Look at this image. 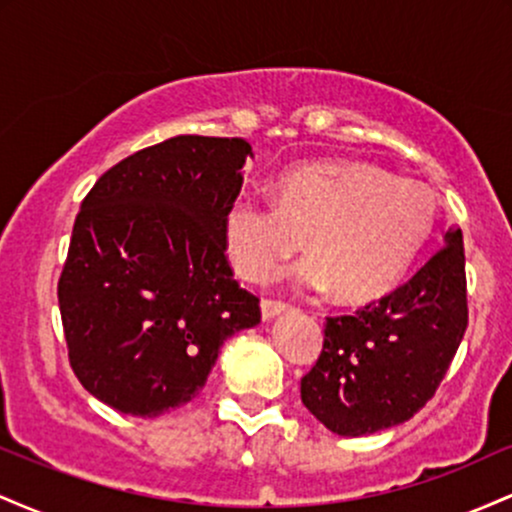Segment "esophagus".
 I'll list each match as a JSON object with an SVG mask.
<instances>
[{
	"mask_svg": "<svg viewBox=\"0 0 512 512\" xmlns=\"http://www.w3.org/2000/svg\"><path fill=\"white\" fill-rule=\"evenodd\" d=\"M284 310H286V303L269 301V298H264V301H262V320H272V317L281 315Z\"/></svg>",
	"mask_w": 512,
	"mask_h": 512,
	"instance_id": "obj_1",
	"label": "esophagus"
}]
</instances>
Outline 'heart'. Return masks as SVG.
I'll return each instance as SVG.
<instances>
[{"label": "heart", "mask_w": 512, "mask_h": 512, "mask_svg": "<svg viewBox=\"0 0 512 512\" xmlns=\"http://www.w3.org/2000/svg\"><path fill=\"white\" fill-rule=\"evenodd\" d=\"M436 195L424 182L390 178L356 161H317L281 175L274 204L238 195L221 216L228 262L245 281H264L308 243L291 279L344 303L390 293L424 248Z\"/></svg>", "instance_id": "obj_1"}]
</instances>
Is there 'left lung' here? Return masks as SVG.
Wrapping results in <instances>:
<instances>
[{
	"mask_svg": "<svg viewBox=\"0 0 512 512\" xmlns=\"http://www.w3.org/2000/svg\"><path fill=\"white\" fill-rule=\"evenodd\" d=\"M443 243L399 289L354 315L327 317L301 399L337 436L404 424L436 395L467 330L460 228H450Z\"/></svg>",
	"mask_w": 512,
	"mask_h": 512,
	"instance_id": "1",
	"label": "left lung"
}]
</instances>
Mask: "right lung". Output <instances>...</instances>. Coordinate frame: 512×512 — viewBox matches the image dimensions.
Here are the masks:
<instances>
[{"mask_svg":"<svg viewBox=\"0 0 512 512\" xmlns=\"http://www.w3.org/2000/svg\"><path fill=\"white\" fill-rule=\"evenodd\" d=\"M245 139L180 134L127 156L74 221L57 298L79 383L154 419L195 399L223 342L260 322L221 243L243 187Z\"/></svg>","mask_w":512,"mask_h":512,"instance_id":"obj_1","label":"right lung"}]
</instances>
